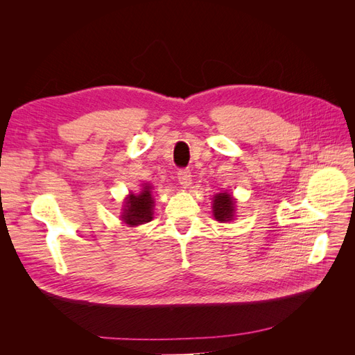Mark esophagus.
Instances as JSON below:
<instances>
[{
	"label": "esophagus",
	"mask_w": 355,
	"mask_h": 355,
	"mask_svg": "<svg viewBox=\"0 0 355 355\" xmlns=\"http://www.w3.org/2000/svg\"><path fill=\"white\" fill-rule=\"evenodd\" d=\"M178 179H179V184L182 188H188L191 185L192 182V178H191V171L187 170V168H182L178 171Z\"/></svg>",
	"instance_id": "1"
}]
</instances>
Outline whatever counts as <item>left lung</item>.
I'll return each mask as SVG.
<instances>
[{
	"instance_id": "8db88e82",
	"label": "left lung",
	"mask_w": 355,
	"mask_h": 355,
	"mask_svg": "<svg viewBox=\"0 0 355 355\" xmlns=\"http://www.w3.org/2000/svg\"><path fill=\"white\" fill-rule=\"evenodd\" d=\"M235 198L223 191L213 196V216L219 222H231L235 216Z\"/></svg>"
}]
</instances>
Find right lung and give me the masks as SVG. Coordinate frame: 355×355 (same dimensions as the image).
Segmentation results:
<instances>
[{
  "mask_svg": "<svg viewBox=\"0 0 355 355\" xmlns=\"http://www.w3.org/2000/svg\"><path fill=\"white\" fill-rule=\"evenodd\" d=\"M142 187L144 188L139 194H128V197L124 200L121 220L128 227H137V225H144L153 220V187L149 184H144Z\"/></svg>",
  "mask_w": 355,
  "mask_h": 355,
  "instance_id": "1",
  "label": "right lung"
}]
</instances>
